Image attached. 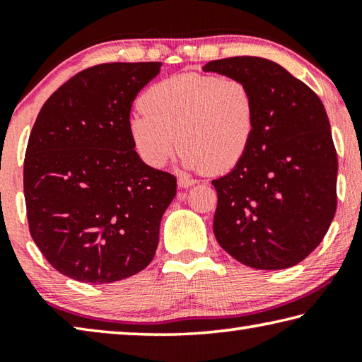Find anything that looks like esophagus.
<instances>
[{
    "instance_id": "esophagus-1",
    "label": "esophagus",
    "mask_w": 362,
    "mask_h": 362,
    "mask_svg": "<svg viewBox=\"0 0 362 362\" xmlns=\"http://www.w3.org/2000/svg\"><path fill=\"white\" fill-rule=\"evenodd\" d=\"M194 183H196V180L192 179V177H188V175H180L179 177V187L180 188H188V187L194 185Z\"/></svg>"
}]
</instances>
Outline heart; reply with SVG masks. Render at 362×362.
Here are the masks:
<instances>
[{
	"label": "heart",
	"instance_id": "obj_1",
	"mask_svg": "<svg viewBox=\"0 0 362 362\" xmlns=\"http://www.w3.org/2000/svg\"><path fill=\"white\" fill-rule=\"evenodd\" d=\"M140 105L129 134L151 168H163L180 144L187 168L228 173L247 155L257 131L255 95L240 78L180 73L153 84Z\"/></svg>",
	"mask_w": 362,
	"mask_h": 362
}]
</instances>
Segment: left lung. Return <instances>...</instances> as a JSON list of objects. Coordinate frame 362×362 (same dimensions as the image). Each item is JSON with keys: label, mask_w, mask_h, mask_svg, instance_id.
<instances>
[{"label": "left lung", "mask_w": 362, "mask_h": 362, "mask_svg": "<svg viewBox=\"0 0 362 362\" xmlns=\"http://www.w3.org/2000/svg\"><path fill=\"white\" fill-rule=\"evenodd\" d=\"M204 71L246 81L257 100L247 155L220 179L214 235L243 265L283 269L320 246L337 209V151L320 97L276 62L211 60Z\"/></svg>", "instance_id": "8db88e82"}]
</instances>
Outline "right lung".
Returning <instances> with one entry per match:
<instances>
[{"mask_svg": "<svg viewBox=\"0 0 362 362\" xmlns=\"http://www.w3.org/2000/svg\"><path fill=\"white\" fill-rule=\"evenodd\" d=\"M161 65L86 69L49 97L35 121L23 161L30 235L71 279L115 283L155 257L177 179L140 159L129 115Z\"/></svg>", "mask_w": 362, "mask_h": 362, "instance_id": "obj_1", "label": "right lung"}]
</instances>
